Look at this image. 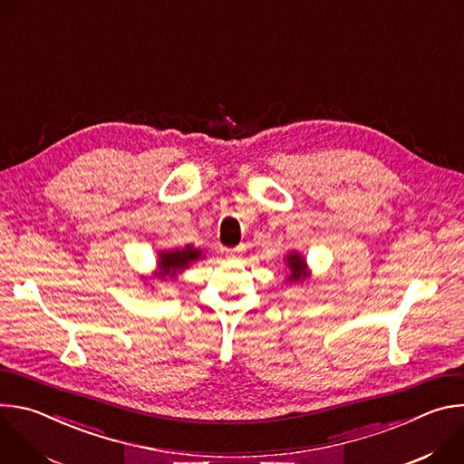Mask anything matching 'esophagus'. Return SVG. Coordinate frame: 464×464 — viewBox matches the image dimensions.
Segmentation results:
<instances>
[{"label":"esophagus","instance_id":"34e87169","mask_svg":"<svg viewBox=\"0 0 464 464\" xmlns=\"http://www.w3.org/2000/svg\"><path fill=\"white\" fill-rule=\"evenodd\" d=\"M242 253H244V247H242V246L233 247V249H226V255H227L229 258H238V256H242Z\"/></svg>","mask_w":464,"mask_h":464}]
</instances>
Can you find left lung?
<instances>
[{"mask_svg": "<svg viewBox=\"0 0 464 464\" xmlns=\"http://www.w3.org/2000/svg\"><path fill=\"white\" fill-rule=\"evenodd\" d=\"M286 266H288V281L290 283H303L308 277V268H306V260L303 255L290 251L286 255Z\"/></svg>", "mask_w": 464, "mask_h": 464, "instance_id": "1", "label": "left lung"}]
</instances>
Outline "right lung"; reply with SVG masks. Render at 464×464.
Masks as SVG:
<instances>
[{
  "label": "right lung",
  "instance_id": "add662e5",
  "mask_svg": "<svg viewBox=\"0 0 464 464\" xmlns=\"http://www.w3.org/2000/svg\"><path fill=\"white\" fill-rule=\"evenodd\" d=\"M202 256V249H194L192 246H185L181 249L160 251L158 258V270L161 277H174L178 272L188 268L194 260Z\"/></svg>",
  "mask_w": 464,
  "mask_h": 464
}]
</instances>
